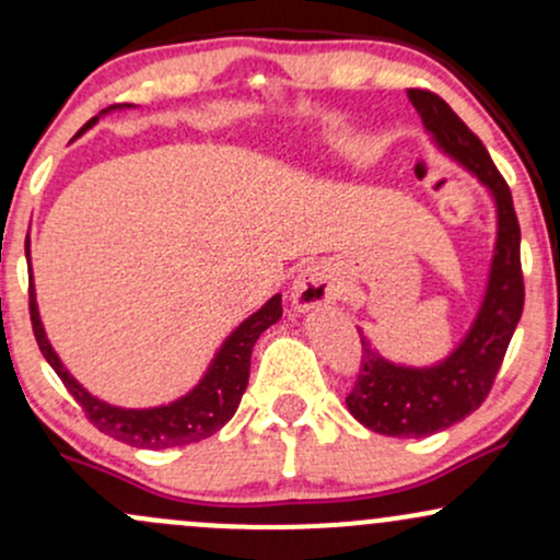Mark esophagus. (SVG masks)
I'll return each instance as SVG.
<instances>
[{
	"label": "esophagus",
	"instance_id": "esophagus-1",
	"mask_svg": "<svg viewBox=\"0 0 560 560\" xmlns=\"http://www.w3.org/2000/svg\"><path fill=\"white\" fill-rule=\"evenodd\" d=\"M342 287H339L337 273L326 262H311L294 276L292 289H289V300L298 313H311L316 307L331 305L339 300Z\"/></svg>",
	"mask_w": 560,
	"mask_h": 560
}]
</instances>
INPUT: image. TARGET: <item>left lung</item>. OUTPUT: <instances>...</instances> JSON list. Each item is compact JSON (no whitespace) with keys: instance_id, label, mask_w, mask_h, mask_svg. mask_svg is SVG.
Segmentation results:
<instances>
[{"instance_id":"8db88e82","label":"left lung","mask_w":560,"mask_h":560,"mask_svg":"<svg viewBox=\"0 0 560 560\" xmlns=\"http://www.w3.org/2000/svg\"><path fill=\"white\" fill-rule=\"evenodd\" d=\"M410 105L442 155L485 186L494 208V247L481 302L468 331L442 361L405 365L384 358L361 331L363 369L347 395V410L365 429L402 440H419L453 427L485 402L494 374L524 311V279L516 210L511 189L494 168L490 152L468 131L445 100L410 89Z\"/></svg>"}]
</instances>
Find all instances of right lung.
<instances>
[{
  "label": "right lung",
  "instance_id": "add662e5",
  "mask_svg": "<svg viewBox=\"0 0 560 560\" xmlns=\"http://www.w3.org/2000/svg\"><path fill=\"white\" fill-rule=\"evenodd\" d=\"M131 105H113L102 110L96 118L89 120L81 128L89 131L102 115L113 110H124ZM25 260H31V242L25 240ZM28 300H31V324H34V337L38 342V350L52 365L55 374L62 378L70 395L81 405L86 419L94 423L100 432H105L113 440L126 442L131 447L144 450H165L178 445H191V442L205 440V436L215 434L223 423H229L231 416L240 408V400L247 389L249 378V358H253V347L258 337L268 326H273L281 318V294H273L266 305L258 307L249 318H244L234 331L223 339L218 347L213 361H210L208 371L202 378L191 387L186 395L176 397L173 402L155 405V408H120V405H110L100 397H94L83 384L66 369L60 355L55 352L52 342L47 339L44 331L42 316H38L36 305V289H34V271L28 276Z\"/></svg>",
  "mask_w": 560,
  "mask_h": 560
}]
</instances>
